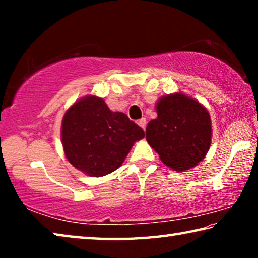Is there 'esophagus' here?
<instances>
[{
	"label": "esophagus",
	"instance_id": "esophagus-1",
	"mask_svg": "<svg viewBox=\"0 0 258 258\" xmlns=\"http://www.w3.org/2000/svg\"><path fill=\"white\" fill-rule=\"evenodd\" d=\"M138 125H139L141 128L146 130V126H147V120H146V118H141L140 120H138Z\"/></svg>",
	"mask_w": 258,
	"mask_h": 258
}]
</instances>
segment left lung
I'll return each mask as SVG.
<instances>
[{
  "mask_svg": "<svg viewBox=\"0 0 258 258\" xmlns=\"http://www.w3.org/2000/svg\"><path fill=\"white\" fill-rule=\"evenodd\" d=\"M157 117L149 121L146 138L160 160L175 171L198 165L211 146V116L198 101L182 93L161 98Z\"/></svg>",
  "mask_w": 258,
  "mask_h": 258,
  "instance_id": "1",
  "label": "left lung"
}]
</instances>
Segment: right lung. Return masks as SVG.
Instances as JSON below:
<instances>
[{
    "instance_id": "obj_1",
    "label": "right lung",
    "mask_w": 258,
    "mask_h": 258,
    "mask_svg": "<svg viewBox=\"0 0 258 258\" xmlns=\"http://www.w3.org/2000/svg\"><path fill=\"white\" fill-rule=\"evenodd\" d=\"M145 131L123 112H113L103 99L87 95L64 113L61 138L64 155L74 167L100 177L124 163L133 143Z\"/></svg>"
}]
</instances>
